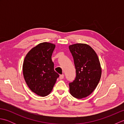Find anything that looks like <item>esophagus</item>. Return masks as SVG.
<instances>
[{"label":"esophagus","instance_id":"1","mask_svg":"<svg viewBox=\"0 0 124 124\" xmlns=\"http://www.w3.org/2000/svg\"><path fill=\"white\" fill-rule=\"evenodd\" d=\"M60 79H62L64 78V75H61L59 76Z\"/></svg>","mask_w":124,"mask_h":124}]
</instances>
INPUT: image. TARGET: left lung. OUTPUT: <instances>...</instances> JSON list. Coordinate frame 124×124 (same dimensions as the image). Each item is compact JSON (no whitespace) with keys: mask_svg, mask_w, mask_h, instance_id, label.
Listing matches in <instances>:
<instances>
[{"mask_svg":"<svg viewBox=\"0 0 124 124\" xmlns=\"http://www.w3.org/2000/svg\"><path fill=\"white\" fill-rule=\"evenodd\" d=\"M69 48L74 60L76 77L69 83V92L73 97L82 99L89 95L98 85L102 69L94 50L86 44L71 45Z\"/></svg>","mask_w":124,"mask_h":124,"instance_id":"1","label":"left lung"}]
</instances>
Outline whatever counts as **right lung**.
Segmentation results:
<instances>
[{
	"instance_id": "obj_1",
	"label": "right lung",
	"mask_w": 124,
	"mask_h": 124,
	"mask_svg": "<svg viewBox=\"0 0 124 124\" xmlns=\"http://www.w3.org/2000/svg\"><path fill=\"white\" fill-rule=\"evenodd\" d=\"M55 45L44 42L33 47L26 55L23 64V74L31 91L42 97L51 93L57 78L52 55Z\"/></svg>"
}]
</instances>
